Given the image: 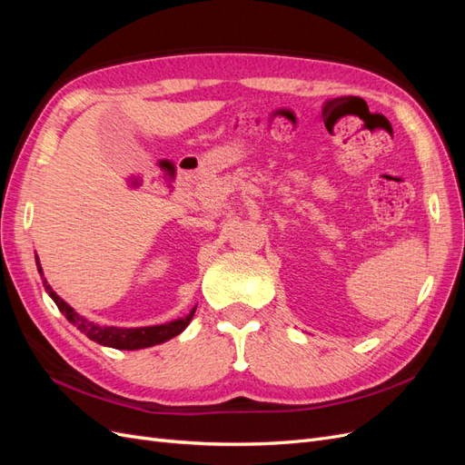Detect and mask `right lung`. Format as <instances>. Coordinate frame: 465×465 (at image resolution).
Instances as JSON below:
<instances>
[{
	"label": "right lung",
	"mask_w": 465,
	"mask_h": 465,
	"mask_svg": "<svg viewBox=\"0 0 465 465\" xmlns=\"http://www.w3.org/2000/svg\"><path fill=\"white\" fill-rule=\"evenodd\" d=\"M36 260V267H38V273L42 277V285H45L46 292L50 294V299L55 302V306L60 308V312L74 323V326L81 331L85 333L89 340H93L98 345H104V347H112V349H122V351H135V349H145V347H153V345H161L168 340H173V337L180 335L188 328V323L192 322L193 314H195V308L193 306L190 314H186L184 318H176L173 322H166V323H159V326H145V328H118V326H103V323H96L87 320L85 316H81L79 312H75L72 306H69L62 297H58V292H55L42 273V265L38 256H35Z\"/></svg>",
	"instance_id": "right-lung-1"
}]
</instances>
